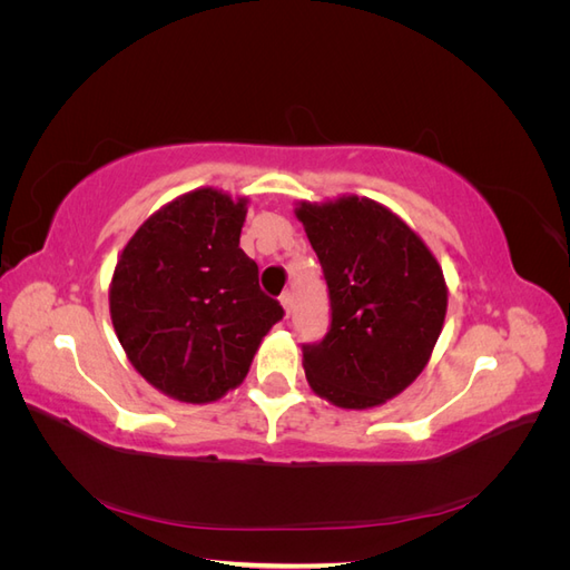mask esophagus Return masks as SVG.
I'll list each match as a JSON object with an SVG mask.
<instances>
[{"label":"esophagus","mask_w":570,"mask_h":570,"mask_svg":"<svg viewBox=\"0 0 570 570\" xmlns=\"http://www.w3.org/2000/svg\"><path fill=\"white\" fill-rule=\"evenodd\" d=\"M281 304H283V308H285V316H289V312H292V304H295V295H292L289 289H285L283 295H281Z\"/></svg>","instance_id":"34e87169"}]
</instances>
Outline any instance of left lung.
Masks as SVG:
<instances>
[{"label":"left lung","instance_id":"left-lung-1","mask_svg":"<svg viewBox=\"0 0 570 570\" xmlns=\"http://www.w3.org/2000/svg\"><path fill=\"white\" fill-rule=\"evenodd\" d=\"M297 218L331 295V331L304 344L312 390L342 409L381 406L430 361L446 314V283L423 239L387 206L342 195L299 202Z\"/></svg>","mask_w":570,"mask_h":570}]
</instances>
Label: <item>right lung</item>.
I'll return each instance as SVG.
<instances>
[{
  "instance_id": "1",
  "label": "right lung",
  "mask_w": 570,
  "mask_h": 570,
  "mask_svg": "<svg viewBox=\"0 0 570 570\" xmlns=\"http://www.w3.org/2000/svg\"><path fill=\"white\" fill-rule=\"evenodd\" d=\"M247 197L199 187L154 212L118 256L109 312L135 371L159 392L209 404L245 381L283 306L239 249Z\"/></svg>"
}]
</instances>
